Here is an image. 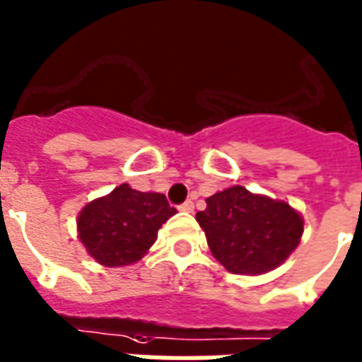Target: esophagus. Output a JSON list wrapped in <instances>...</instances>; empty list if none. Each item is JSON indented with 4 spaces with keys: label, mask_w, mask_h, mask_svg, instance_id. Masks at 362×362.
Instances as JSON below:
<instances>
[{
    "label": "esophagus",
    "mask_w": 362,
    "mask_h": 362,
    "mask_svg": "<svg viewBox=\"0 0 362 362\" xmlns=\"http://www.w3.org/2000/svg\"><path fill=\"white\" fill-rule=\"evenodd\" d=\"M178 211H182V212H193V203H192V201H186V203H182V205L178 206Z\"/></svg>",
    "instance_id": "obj_1"
}]
</instances>
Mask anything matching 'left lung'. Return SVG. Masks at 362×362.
I'll return each instance as SVG.
<instances>
[{
  "mask_svg": "<svg viewBox=\"0 0 362 362\" xmlns=\"http://www.w3.org/2000/svg\"><path fill=\"white\" fill-rule=\"evenodd\" d=\"M212 256L231 273L260 275L281 266L294 252L303 220L285 201L233 186L206 197L195 214Z\"/></svg>",
  "mask_w": 362,
  "mask_h": 362,
  "instance_id": "1",
  "label": "left lung"
}]
</instances>
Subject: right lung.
Returning <instances> with one entry per match:
<instances>
[{"instance_id":"add662e5","label":"right lung","mask_w":362,"mask_h":362,"mask_svg":"<svg viewBox=\"0 0 362 362\" xmlns=\"http://www.w3.org/2000/svg\"><path fill=\"white\" fill-rule=\"evenodd\" d=\"M175 212L163 193L136 192L129 184H121L83 206L77 216V233L98 264L129 266L150 250L159 228Z\"/></svg>"}]
</instances>
